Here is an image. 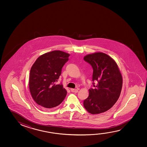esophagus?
<instances>
[{
	"mask_svg": "<svg viewBox=\"0 0 147 147\" xmlns=\"http://www.w3.org/2000/svg\"><path fill=\"white\" fill-rule=\"evenodd\" d=\"M71 92H72L73 93H77L78 92V89H71Z\"/></svg>",
	"mask_w": 147,
	"mask_h": 147,
	"instance_id": "34e87169",
	"label": "esophagus"
}]
</instances>
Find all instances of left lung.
Returning a JSON list of instances; mask_svg holds the SVG:
<instances>
[{"label": "left lung", "mask_w": 147, "mask_h": 147, "mask_svg": "<svg viewBox=\"0 0 147 147\" xmlns=\"http://www.w3.org/2000/svg\"><path fill=\"white\" fill-rule=\"evenodd\" d=\"M84 59L93 69L92 80L96 82L89 89L84 106L89 113L98 114L108 111L117 101L123 86V78L113 58L102 52L85 56Z\"/></svg>", "instance_id": "obj_1"}]
</instances>
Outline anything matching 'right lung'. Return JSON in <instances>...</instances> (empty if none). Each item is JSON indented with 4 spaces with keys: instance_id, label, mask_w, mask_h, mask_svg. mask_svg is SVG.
Instances as JSON below:
<instances>
[{
    "instance_id": "right-lung-1",
    "label": "right lung",
    "mask_w": 147,
    "mask_h": 147,
    "mask_svg": "<svg viewBox=\"0 0 147 147\" xmlns=\"http://www.w3.org/2000/svg\"><path fill=\"white\" fill-rule=\"evenodd\" d=\"M70 54L61 51L45 53L32 66L29 78V89L36 104L45 109L59 105L67 92L63 84H56L63 67Z\"/></svg>"
}]
</instances>
